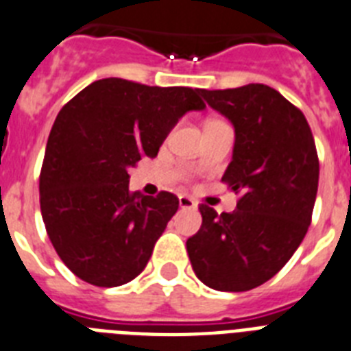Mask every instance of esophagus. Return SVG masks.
I'll return each instance as SVG.
<instances>
[{
    "mask_svg": "<svg viewBox=\"0 0 351 351\" xmlns=\"http://www.w3.org/2000/svg\"><path fill=\"white\" fill-rule=\"evenodd\" d=\"M179 206H181L182 210H195L197 202L193 201L192 197L181 195V197H179Z\"/></svg>",
    "mask_w": 351,
    "mask_h": 351,
    "instance_id": "34e87169",
    "label": "esophagus"
}]
</instances>
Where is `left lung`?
<instances>
[{
  "label": "left lung",
  "instance_id": "obj_1",
  "mask_svg": "<svg viewBox=\"0 0 351 351\" xmlns=\"http://www.w3.org/2000/svg\"><path fill=\"white\" fill-rule=\"evenodd\" d=\"M201 93L234 127L222 181L240 197L231 213L199 206L202 224L186 240L188 256L204 285L251 291L291 260L311 226L319 182L314 136L305 114L265 84Z\"/></svg>",
  "mask_w": 351,
  "mask_h": 351
}]
</instances>
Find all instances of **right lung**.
<instances>
[{
	"mask_svg": "<svg viewBox=\"0 0 351 351\" xmlns=\"http://www.w3.org/2000/svg\"><path fill=\"white\" fill-rule=\"evenodd\" d=\"M201 89L102 78L59 111L39 176L40 213L59 258L84 282L134 280L179 208L170 192H129V169L154 158Z\"/></svg>",
	"mask_w": 351,
	"mask_h": 351,
	"instance_id": "right-lung-1",
	"label": "right lung"
}]
</instances>
